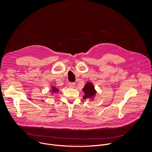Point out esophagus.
Masks as SVG:
<instances>
[{"instance_id":"esophagus-1","label":"esophagus","mask_w":152,"mask_h":152,"mask_svg":"<svg viewBox=\"0 0 152 152\" xmlns=\"http://www.w3.org/2000/svg\"><path fill=\"white\" fill-rule=\"evenodd\" d=\"M75 86L74 83H68V87L69 88H74Z\"/></svg>"}]
</instances>
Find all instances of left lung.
<instances>
[{
    "instance_id": "1",
    "label": "left lung",
    "mask_w": 152,
    "mask_h": 152,
    "mask_svg": "<svg viewBox=\"0 0 152 152\" xmlns=\"http://www.w3.org/2000/svg\"><path fill=\"white\" fill-rule=\"evenodd\" d=\"M83 90L85 93V95L84 96V99L93 97L96 93V91L95 90L93 84L91 83H89V82L87 83V84L85 85Z\"/></svg>"
}]
</instances>
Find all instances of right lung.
I'll list each match as a JSON object with an SVG mask.
<instances>
[{"mask_svg":"<svg viewBox=\"0 0 152 152\" xmlns=\"http://www.w3.org/2000/svg\"><path fill=\"white\" fill-rule=\"evenodd\" d=\"M53 92H55V91L58 92V90L57 89H56L55 87H53Z\"/></svg>","mask_w":152,"mask_h":152,"instance_id":"obj_1","label":"right lung"}]
</instances>
